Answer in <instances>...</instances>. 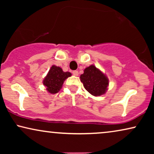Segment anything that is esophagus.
I'll return each mask as SVG.
<instances>
[{
  "instance_id": "obj_1",
  "label": "esophagus",
  "mask_w": 154,
  "mask_h": 154,
  "mask_svg": "<svg viewBox=\"0 0 154 154\" xmlns=\"http://www.w3.org/2000/svg\"><path fill=\"white\" fill-rule=\"evenodd\" d=\"M72 73L73 75H75V76H78V75H79V71H73Z\"/></svg>"
}]
</instances>
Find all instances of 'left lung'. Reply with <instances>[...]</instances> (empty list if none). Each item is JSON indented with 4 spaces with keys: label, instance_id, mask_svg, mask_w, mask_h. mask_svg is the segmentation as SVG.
<instances>
[{
    "label": "left lung",
    "instance_id": "8db88e82",
    "mask_svg": "<svg viewBox=\"0 0 154 154\" xmlns=\"http://www.w3.org/2000/svg\"><path fill=\"white\" fill-rule=\"evenodd\" d=\"M80 79L85 90L92 95H102L107 90L109 85L108 79L94 65L85 69Z\"/></svg>",
    "mask_w": 154,
    "mask_h": 154
}]
</instances>
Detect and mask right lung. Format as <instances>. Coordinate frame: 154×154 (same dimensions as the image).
<instances>
[{"mask_svg":"<svg viewBox=\"0 0 154 154\" xmlns=\"http://www.w3.org/2000/svg\"><path fill=\"white\" fill-rule=\"evenodd\" d=\"M71 75L70 72H64L62 68L53 65L44 79L43 85L47 88V90L50 93L55 94L62 88L65 80Z\"/></svg>","mask_w":154,"mask_h":154,"instance_id":"1","label":"right lung"}]
</instances>
